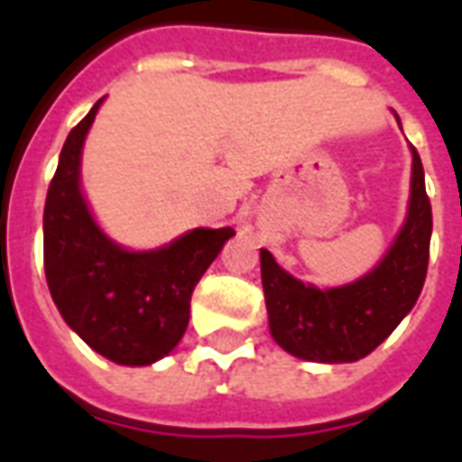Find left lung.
I'll use <instances>...</instances> for the list:
<instances>
[{"mask_svg": "<svg viewBox=\"0 0 462 462\" xmlns=\"http://www.w3.org/2000/svg\"><path fill=\"white\" fill-rule=\"evenodd\" d=\"M411 155L406 220L386 254L364 277L321 290L280 267L270 250H260L270 334L287 354L317 364H351L386 341L413 310L426 282L433 215L413 145Z\"/></svg>", "mask_w": 462, "mask_h": 462, "instance_id": "left-lung-1", "label": "left lung"}]
</instances>
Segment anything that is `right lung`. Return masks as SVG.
<instances>
[{
  "mask_svg": "<svg viewBox=\"0 0 462 462\" xmlns=\"http://www.w3.org/2000/svg\"><path fill=\"white\" fill-rule=\"evenodd\" d=\"M96 101L69 133L44 205V270L56 310L114 364L151 366L178 346L190 297L232 227H195L155 250H128L96 222L81 190V155Z\"/></svg>",
  "mask_w": 462,
  "mask_h": 462,
  "instance_id": "right-lung-1",
  "label": "right lung"
}]
</instances>
